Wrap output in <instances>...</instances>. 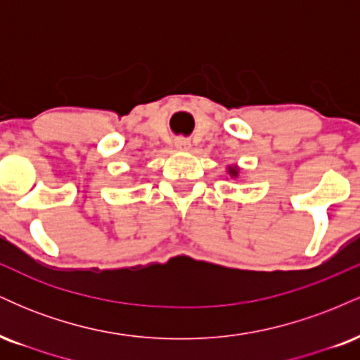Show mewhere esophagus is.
<instances>
[{"label":"esophagus","mask_w":360,"mask_h":360,"mask_svg":"<svg viewBox=\"0 0 360 360\" xmlns=\"http://www.w3.org/2000/svg\"><path fill=\"white\" fill-rule=\"evenodd\" d=\"M174 143H176V147L179 148V150H188V148L191 147V143H189V140L186 137H177Z\"/></svg>","instance_id":"esophagus-1"}]
</instances>
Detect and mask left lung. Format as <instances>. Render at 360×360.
I'll use <instances>...</instances> for the list:
<instances>
[{
    "label": "left lung",
    "instance_id": "8db88e82",
    "mask_svg": "<svg viewBox=\"0 0 360 360\" xmlns=\"http://www.w3.org/2000/svg\"><path fill=\"white\" fill-rule=\"evenodd\" d=\"M230 174L237 176V167H230Z\"/></svg>",
    "mask_w": 360,
    "mask_h": 360
}]
</instances>
